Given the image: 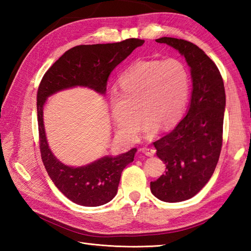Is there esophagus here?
I'll return each instance as SVG.
<instances>
[{"label": "esophagus", "instance_id": "1", "mask_svg": "<svg viewBox=\"0 0 251 251\" xmlns=\"http://www.w3.org/2000/svg\"><path fill=\"white\" fill-rule=\"evenodd\" d=\"M142 152L146 154V155L148 156H153L154 154H155L156 150L154 148H143L142 149Z\"/></svg>", "mask_w": 251, "mask_h": 251}]
</instances>
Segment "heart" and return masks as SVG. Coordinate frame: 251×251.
I'll list each match as a JSON object with an SVG mask.
<instances>
[{"mask_svg": "<svg viewBox=\"0 0 251 251\" xmlns=\"http://www.w3.org/2000/svg\"><path fill=\"white\" fill-rule=\"evenodd\" d=\"M190 74L178 59L142 60L131 65L119 79V93L111 96L112 116L121 132L134 135L141 116L149 127L167 128L185 109Z\"/></svg>", "mask_w": 251, "mask_h": 251, "instance_id": "b5f03b06", "label": "heart"}]
</instances>
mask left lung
<instances>
[{
    "label": "left lung",
    "instance_id": "left-lung-1",
    "mask_svg": "<svg viewBox=\"0 0 251 251\" xmlns=\"http://www.w3.org/2000/svg\"><path fill=\"white\" fill-rule=\"evenodd\" d=\"M155 41L170 45L184 56L193 81L185 117L167 135L153 141L156 155L166 164L167 172L151 182V192L163 201L177 202L199 193L219 161L226 108L225 84L216 63L199 46L175 37Z\"/></svg>",
    "mask_w": 251,
    "mask_h": 251
}]
</instances>
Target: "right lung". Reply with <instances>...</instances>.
<instances>
[{
	"instance_id": "add662e5",
	"label": "right lung",
	"mask_w": 251,
	"mask_h": 251,
	"mask_svg": "<svg viewBox=\"0 0 251 251\" xmlns=\"http://www.w3.org/2000/svg\"><path fill=\"white\" fill-rule=\"evenodd\" d=\"M145 41L128 39L112 44L78 45L67 50L44 74L36 95L41 157L47 174L61 193L77 205L96 207L116 195L122 172L134 162L137 149L116 157L105 156L83 167H69L52 155L47 145L43 105L51 94L73 86H88L104 94L114 68Z\"/></svg>"
}]
</instances>
